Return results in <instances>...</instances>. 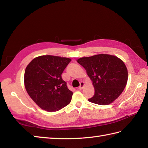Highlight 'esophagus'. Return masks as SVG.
<instances>
[{
    "label": "esophagus",
    "mask_w": 148,
    "mask_h": 148,
    "mask_svg": "<svg viewBox=\"0 0 148 148\" xmlns=\"http://www.w3.org/2000/svg\"><path fill=\"white\" fill-rule=\"evenodd\" d=\"M84 85H85V84H84V82H81V83H80V86H79V87H78V88H79V90H82V89L83 88Z\"/></svg>",
    "instance_id": "esophagus-1"
}]
</instances>
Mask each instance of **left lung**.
Returning a JSON list of instances; mask_svg holds the SVG:
<instances>
[{"label":"left lung","instance_id":"1","mask_svg":"<svg viewBox=\"0 0 148 148\" xmlns=\"http://www.w3.org/2000/svg\"><path fill=\"white\" fill-rule=\"evenodd\" d=\"M93 82L94 96L90 102L107 105L123 92L128 81V71L124 62L112 55L101 54L77 60Z\"/></svg>","mask_w":148,"mask_h":148}]
</instances>
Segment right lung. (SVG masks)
Instances as JSON below:
<instances>
[{
  "instance_id": "obj_1",
  "label": "right lung",
  "mask_w": 148,
  "mask_h": 148,
  "mask_svg": "<svg viewBox=\"0 0 148 148\" xmlns=\"http://www.w3.org/2000/svg\"><path fill=\"white\" fill-rule=\"evenodd\" d=\"M71 61L67 58L41 56L29 63L24 74L26 91L38 106L48 112H56L70 103L72 92L62 74Z\"/></svg>"
}]
</instances>
